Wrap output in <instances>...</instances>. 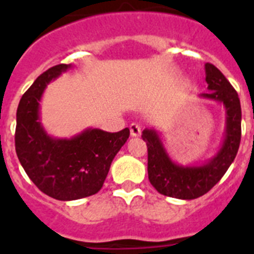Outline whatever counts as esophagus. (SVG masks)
<instances>
[{
  "instance_id": "1",
  "label": "esophagus",
  "mask_w": 254,
  "mask_h": 254,
  "mask_svg": "<svg viewBox=\"0 0 254 254\" xmlns=\"http://www.w3.org/2000/svg\"><path fill=\"white\" fill-rule=\"evenodd\" d=\"M129 132H131L132 137H138L141 134V127L138 125H136V123H132L129 126Z\"/></svg>"
}]
</instances>
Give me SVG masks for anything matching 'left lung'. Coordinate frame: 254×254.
Returning a JSON list of instances; mask_svg holds the SVG:
<instances>
[{
	"label": "left lung",
	"instance_id": "obj_1",
	"mask_svg": "<svg viewBox=\"0 0 254 254\" xmlns=\"http://www.w3.org/2000/svg\"><path fill=\"white\" fill-rule=\"evenodd\" d=\"M205 71L210 91L199 94V96L221 103L226 111L225 137L214 158L201 167H182L172 161L155 129H143L141 136L147 145L149 181L164 196L179 199H194L203 196L223 178L239 149L242 109L238 93L214 64H206Z\"/></svg>",
	"mask_w": 254,
	"mask_h": 254
}]
</instances>
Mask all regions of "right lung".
I'll return each instance as SVG.
<instances>
[{
	"label": "right lung",
	"instance_id": "add662e5",
	"mask_svg": "<svg viewBox=\"0 0 254 254\" xmlns=\"http://www.w3.org/2000/svg\"><path fill=\"white\" fill-rule=\"evenodd\" d=\"M71 64H57L43 72L20 99L16 112L15 149L31 182L43 193L72 201L98 193L111 164L129 136V129L105 132L87 128L75 137L55 138L44 131L39 102L47 85Z\"/></svg>",
	"mask_w": 254,
	"mask_h": 254
}]
</instances>
